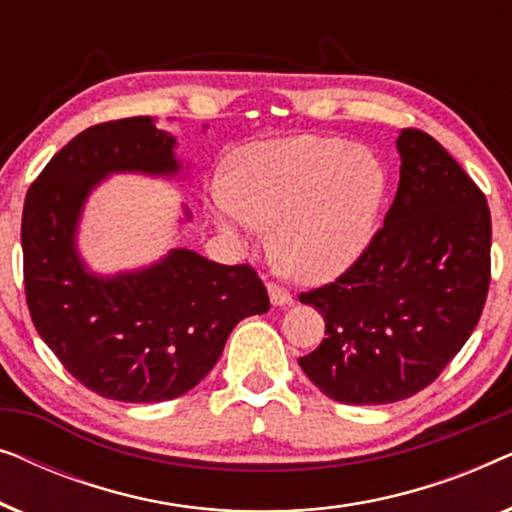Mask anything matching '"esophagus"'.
Segmentation results:
<instances>
[{
  "instance_id": "esophagus-1",
  "label": "esophagus",
  "mask_w": 512,
  "mask_h": 512,
  "mask_svg": "<svg viewBox=\"0 0 512 512\" xmlns=\"http://www.w3.org/2000/svg\"><path fill=\"white\" fill-rule=\"evenodd\" d=\"M268 296H270V303L277 305V307H284V305H291L293 298L291 293L284 289V286H279L275 282L268 284Z\"/></svg>"
}]
</instances>
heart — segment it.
Returning a JSON list of instances; mask_svg holds the SVG:
<instances>
[{
	"label": "heart",
	"instance_id": "1",
	"mask_svg": "<svg viewBox=\"0 0 512 512\" xmlns=\"http://www.w3.org/2000/svg\"><path fill=\"white\" fill-rule=\"evenodd\" d=\"M384 170L347 139L296 135L237 149L212 216L230 240L272 228V251L300 282H328L356 263L375 230Z\"/></svg>",
	"mask_w": 512,
	"mask_h": 512
}]
</instances>
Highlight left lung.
<instances>
[{
	"mask_svg": "<svg viewBox=\"0 0 512 512\" xmlns=\"http://www.w3.org/2000/svg\"><path fill=\"white\" fill-rule=\"evenodd\" d=\"M396 151L401 179L384 226L338 282L300 293L326 338L298 363L338 403H396L429 387L487 300L485 195L422 130L398 132Z\"/></svg>",
	"mask_w": 512,
	"mask_h": 512,
	"instance_id": "8db88e82",
	"label": "left lung"
}]
</instances>
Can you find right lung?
<instances>
[{
    "label": "right lung",
    "instance_id": "1",
    "mask_svg": "<svg viewBox=\"0 0 512 512\" xmlns=\"http://www.w3.org/2000/svg\"><path fill=\"white\" fill-rule=\"evenodd\" d=\"M114 174L191 177L177 137L158 118L76 135L25 198L27 307L41 340L83 387L121 403L172 401L216 366L244 317L270 310L268 291L249 265H221L184 247L142 268L95 272L79 249V228L88 198ZM188 221L181 207L179 223Z\"/></svg>",
    "mask_w": 512,
    "mask_h": 512
}]
</instances>
